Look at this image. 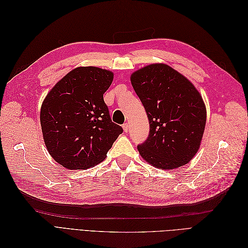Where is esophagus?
Masks as SVG:
<instances>
[{
	"instance_id": "1",
	"label": "esophagus",
	"mask_w": 248,
	"mask_h": 248,
	"mask_svg": "<svg viewBox=\"0 0 248 248\" xmlns=\"http://www.w3.org/2000/svg\"><path fill=\"white\" fill-rule=\"evenodd\" d=\"M123 130H124L125 132H127V131L129 130V126H128V124H127V123L123 124Z\"/></svg>"
}]
</instances>
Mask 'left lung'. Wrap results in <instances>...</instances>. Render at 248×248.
<instances>
[{
    "label": "left lung",
    "mask_w": 248,
    "mask_h": 248,
    "mask_svg": "<svg viewBox=\"0 0 248 248\" xmlns=\"http://www.w3.org/2000/svg\"><path fill=\"white\" fill-rule=\"evenodd\" d=\"M131 84L150 123L138 146L153 167L174 170L197 154L206 125V107L191 82L166 64H151L131 74Z\"/></svg>",
    "instance_id": "8db88e82"
}]
</instances>
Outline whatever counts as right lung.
<instances>
[{"mask_svg": "<svg viewBox=\"0 0 248 248\" xmlns=\"http://www.w3.org/2000/svg\"><path fill=\"white\" fill-rule=\"evenodd\" d=\"M114 74L98 67H78L59 80L44 99L40 123L48 153L69 170H86L106 159L123 132L111 122L103 94Z\"/></svg>", "mask_w": 248, "mask_h": 248, "instance_id": "obj_1", "label": "right lung"}]
</instances>
